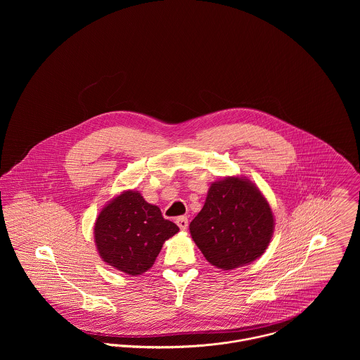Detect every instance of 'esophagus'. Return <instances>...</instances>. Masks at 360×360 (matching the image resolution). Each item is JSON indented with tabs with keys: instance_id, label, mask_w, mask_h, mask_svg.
I'll use <instances>...</instances> for the list:
<instances>
[{
	"instance_id": "34e87169",
	"label": "esophagus",
	"mask_w": 360,
	"mask_h": 360,
	"mask_svg": "<svg viewBox=\"0 0 360 360\" xmlns=\"http://www.w3.org/2000/svg\"><path fill=\"white\" fill-rule=\"evenodd\" d=\"M176 223L177 226L180 227V230H187L188 229V219L187 216H180L176 219Z\"/></svg>"
}]
</instances>
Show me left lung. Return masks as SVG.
<instances>
[{"instance_id":"obj_1","label":"left lung","mask_w":360,"mask_h":360,"mask_svg":"<svg viewBox=\"0 0 360 360\" xmlns=\"http://www.w3.org/2000/svg\"><path fill=\"white\" fill-rule=\"evenodd\" d=\"M274 217L257 186L240 176L210 184L205 204L190 223V233L206 260L223 270L237 269L263 255Z\"/></svg>"}]
</instances>
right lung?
<instances>
[{"label": "right lung", "instance_id": "1", "mask_svg": "<svg viewBox=\"0 0 360 360\" xmlns=\"http://www.w3.org/2000/svg\"><path fill=\"white\" fill-rule=\"evenodd\" d=\"M177 231L158 206L139 191L127 190L103 206L94 224V240L105 263L137 276L154 264L163 243Z\"/></svg>", "mask_w": 360, "mask_h": 360}]
</instances>
